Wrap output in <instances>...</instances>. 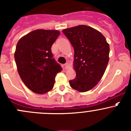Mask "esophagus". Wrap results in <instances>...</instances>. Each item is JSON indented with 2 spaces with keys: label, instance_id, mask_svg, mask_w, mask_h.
Segmentation results:
<instances>
[{
  "label": "esophagus",
  "instance_id": "esophagus-1",
  "mask_svg": "<svg viewBox=\"0 0 131 131\" xmlns=\"http://www.w3.org/2000/svg\"><path fill=\"white\" fill-rule=\"evenodd\" d=\"M69 63H65V64H64V68H65V69H68V68H69Z\"/></svg>",
  "mask_w": 131,
  "mask_h": 131
}]
</instances>
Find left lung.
<instances>
[{
	"instance_id": "8db88e82",
	"label": "left lung",
	"mask_w": 131,
	"mask_h": 131,
	"mask_svg": "<svg viewBox=\"0 0 131 131\" xmlns=\"http://www.w3.org/2000/svg\"><path fill=\"white\" fill-rule=\"evenodd\" d=\"M74 49L76 77L71 87L80 92L89 91L102 79L109 62L110 45L101 32L84 25L63 30Z\"/></svg>"
}]
</instances>
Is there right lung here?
Returning <instances> with one entry per match:
<instances>
[{
    "mask_svg": "<svg viewBox=\"0 0 131 131\" xmlns=\"http://www.w3.org/2000/svg\"><path fill=\"white\" fill-rule=\"evenodd\" d=\"M59 34L57 30L37 29L23 36L16 44L15 59L19 75L25 86L36 93L50 91L56 75L63 69L51 51Z\"/></svg>",
    "mask_w": 131,
    "mask_h": 131,
    "instance_id": "right-lung-1",
    "label": "right lung"
}]
</instances>
